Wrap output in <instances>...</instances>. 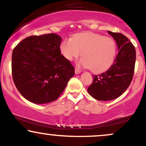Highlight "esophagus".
Listing matches in <instances>:
<instances>
[{
    "instance_id": "1",
    "label": "esophagus",
    "mask_w": 146,
    "mask_h": 146,
    "mask_svg": "<svg viewBox=\"0 0 146 146\" xmlns=\"http://www.w3.org/2000/svg\"><path fill=\"white\" fill-rule=\"evenodd\" d=\"M75 74H79V73H81V72H82V70H81V69H80V68H75Z\"/></svg>"
}]
</instances>
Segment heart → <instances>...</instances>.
Segmentation results:
<instances>
[{"mask_svg":"<svg viewBox=\"0 0 146 146\" xmlns=\"http://www.w3.org/2000/svg\"><path fill=\"white\" fill-rule=\"evenodd\" d=\"M62 54L68 60L77 59L82 53L80 64L94 73H102L113 64L116 56V43L113 38L98 33H78L60 45Z\"/></svg>","mask_w":146,"mask_h":146,"instance_id":"heart-1","label":"heart"}]
</instances>
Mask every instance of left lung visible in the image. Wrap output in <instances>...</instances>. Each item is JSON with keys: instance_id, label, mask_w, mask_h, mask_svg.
Masks as SVG:
<instances>
[{"instance_id": "left-lung-1", "label": "left lung", "mask_w": 146, "mask_h": 146, "mask_svg": "<svg viewBox=\"0 0 146 146\" xmlns=\"http://www.w3.org/2000/svg\"><path fill=\"white\" fill-rule=\"evenodd\" d=\"M116 41L119 52L109 69L98 75H93L88 93L100 101H108L123 94L131 83L135 72L136 51L127 37L120 33L108 31Z\"/></svg>"}]
</instances>
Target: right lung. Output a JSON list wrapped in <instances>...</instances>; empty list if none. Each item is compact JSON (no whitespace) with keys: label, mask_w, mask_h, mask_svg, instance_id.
<instances>
[{"label":"right lung","mask_w":146,"mask_h":146,"mask_svg":"<svg viewBox=\"0 0 146 146\" xmlns=\"http://www.w3.org/2000/svg\"><path fill=\"white\" fill-rule=\"evenodd\" d=\"M62 38L55 33L31 36L15 46L11 72L15 86L35 104L55 101L75 75V68L60 52Z\"/></svg>","instance_id":"right-lung-1"}]
</instances>
